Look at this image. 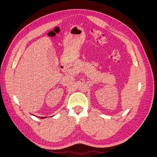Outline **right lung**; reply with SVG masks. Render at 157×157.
<instances>
[{
	"label": "right lung",
	"mask_w": 157,
	"mask_h": 157,
	"mask_svg": "<svg viewBox=\"0 0 157 157\" xmlns=\"http://www.w3.org/2000/svg\"><path fill=\"white\" fill-rule=\"evenodd\" d=\"M39 118H46V117H39Z\"/></svg>",
	"instance_id": "add662e5"
}]
</instances>
